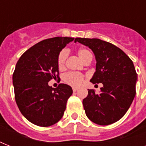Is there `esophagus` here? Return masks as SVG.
Instances as JSON below:
<instances>
[{"mask_svg": "<svg viewBox=\"0 0 146 146\" xmlns=\"http://www.w3.org/2000/svg\"><path fill=\"white\" fill-rule=\"evenodd\" d=\"M78 90V89L77 88H76V87H73V91L74 92H76Z\"/></svg>", "mask_w": 146, "mask_h": 146, "instance_id": "34e87169", "label": "esophagus"}]
</instances>
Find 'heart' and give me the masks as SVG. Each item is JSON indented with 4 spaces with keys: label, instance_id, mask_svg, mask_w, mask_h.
<instances>
[{
    "label": "heart",
    "instance_id": "1",
    "mask_svg": "<svg viewBox=\"0 0 146 146\" xmlns=\"http://www.w3.org/2000/svg\"><path fill=\"white\" fill-rule=\"evenodd\" d=\"M76 52L79 57L83 62L92 57V54L89 52V50L83 48H79ZM67 57H68V51L66 50H63L60 52L57 57L58 68L60 70L64 68ZM64 80L67 84L73 86L79 87L82 84V82L84 81V76L78 73H68L64 75Z\"/></svg>",
    "mask_w": 146,
    "mask_h": 146
}]
</instances>
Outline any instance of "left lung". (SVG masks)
<instances>
[{"label":"left lung","instance_id":"obj_1","mask_svg":"<svg viewBox=\"0 0 146 146\" xmlns=\"http://www.w3.org/2000/svg\"><path fill=\"white\" fill-rule=\"evenodd\" d=\"M74 42L93 51L96 67L90 82L103 84L99 94L88 89L82 101L86 114L96 124H112L124 116L136 96L137 74L133 63L121 49L105 41L76 38Z\"/></svg>","mask_w":146,"mask_h":146}]
</instances>
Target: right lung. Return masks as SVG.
I'll return each mask as SVG.
<instances>
[{"label":"right lung","mask_w":146,"mask_h":146,"mask_svg":"<svg viewBox=\"0 0 146 146\" xmlns=\"http://www.w3.org/2000/svg\"><path fill=\"white\" fill-rule=\"evenodd\" d=\"M74 38L55 37L31 47L16 64L13 74L15 100L25 117L39 127H50L62 118L66 102L73 94L70 86L54 89L50 80L60 79L57 57Z\"/></svg>","instance_id":"add662e5"}]
</instances>
